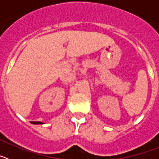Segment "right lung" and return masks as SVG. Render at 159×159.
<instances>
[{
	"instance_id": "obj_1",
	"label": "right lung",
	"mask_w": 159,
	"mask_h": 159,
	"mask_svg": "<svg viewBox=\"0 0 159 159\" xmlns=\"http://www.w3.org/2000/svg\"><path fill=\"white\" fill-rule=\"evenodd\" d=\"M31 123H32V124H43V123H42V122H31Z\"/></svg>"
}]
</instances>
